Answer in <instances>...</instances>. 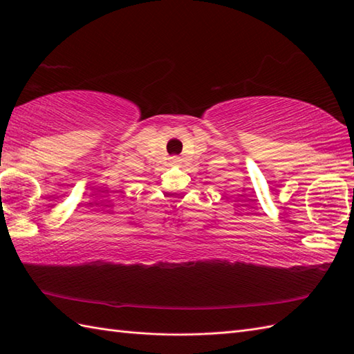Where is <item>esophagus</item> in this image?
Masks as SVG:
<instances>
[{
	"mask_svg": "<svg viewBox=\"0 0 354 354\" xmlns=\"http://www.w3.org/2000/svg\"><path fill=\"white\" fill-rule=\"evenodd\" d=\"M170 162H171V164H178V162H179V158H178V156H171V158H170Z\"/></svg>",
	"mask_w": 354,
	"mask_h": 354,
	"instance_id": "34e87169",
	"label": "esophagus"
}]
</instances>
